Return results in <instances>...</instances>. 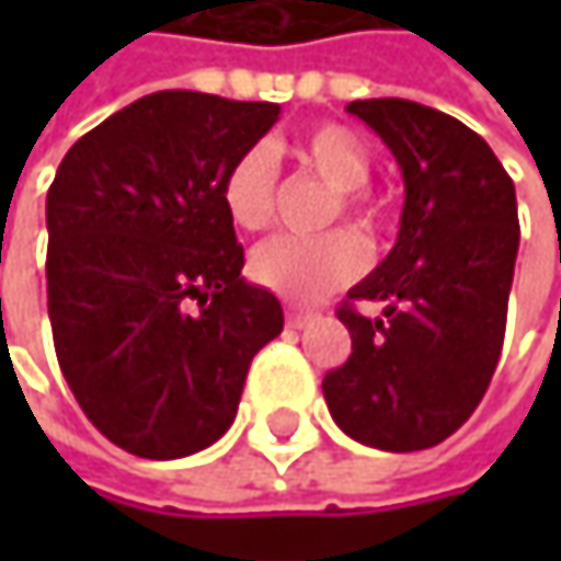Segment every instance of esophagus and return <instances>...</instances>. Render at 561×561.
Wrapping results in <instances>:
<instances>
[{
    "mask_svg": "<svg viewBox=\"0 0 561 561\" xmlns=\"http://www.w3.org/2000/svg\"><path fill=\"white\" fill-rule=\"evenodd\" d=\"M285 321H288V328H305V324L314 321V314H311V311H301V308H288Z\"/></svg>",
    "mask_w": 561,
    "mask_h": 561,
    "instance_id": "1",
    "label": "esophagus"
}]
</instances>
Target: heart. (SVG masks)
<instances>
[{
    "label": "heart",
    "instance_id": "heart-1",
    "mask_svg": "<svg viewBox=\"0 0 561 561\" xmlns=\"http://www.w3.org/2000/svg\"><path fill=\"white\" fill-rule=\"evenodd\" d=\"M291 156L301 169L337 191L328 224L344 214L354 227L367 233L377 230L380 214L360 194L370 181L374 159L354 129L341 123H321L291 146ZM220 204L230 224L240 230L270 227L276 214V159L266 146H253L230 162L220 181ZM364 263V243L351 230H331L324 237L279 233L253 250L250 276L285 301H318L321 295L357 279Z\"/></svg>",
    "mask_w": 561,
    "mask_h": 561
}]
</instances>
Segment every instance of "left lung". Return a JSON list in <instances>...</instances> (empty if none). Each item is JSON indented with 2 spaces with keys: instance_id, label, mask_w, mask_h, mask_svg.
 <instances>
[{
  "instance_id": "8db88e82",
  "label": "left lung",
  "mask_w": 561,
  "mask_h": 561,
  "mask_svg": "<svg viewBox=\"0 0 561 561\" xmlns=\"http://www.w3.org/2000/svg\"><path fill=\"white\" fill-rule=\"evenodd\" d=\"M402 171L405 201L387 260L341 305L354 351L321 383L341 432L380 451H422L458 432L501 360L519 250L516 191L491 146L412 100H354Z\"/></svg>"
}]
</instances>
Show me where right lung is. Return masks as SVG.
<instances>
[{
  "mask_svg": "<svg viewBox=\"0 0 561 561\" xmlns=\"http://www.w3.org/2000/svg\"><path fill=\"white\" fill-rule=\"evenodd\" d=\"M276 119L279 103L159 90L80 136L57 169L45 207L57 364L129 455L214 445L253 357L282 334L279 298L240 276L220 204L224 171Z\"/></svg>",
  "mask_w": 561,
  "mask_h": 561,
  "instance_id": "right-lung-1",
  "label": "right lung"
}]
</instances>
